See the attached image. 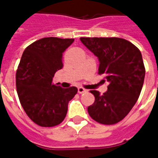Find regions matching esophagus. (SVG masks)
Instances as JSON below:
<instances>
[{"label": "esophagus", "instance_id": "obj_1", "mask_svg": "<svg viewBox=\"0 0 158 158\" xmlns=\"http://www.w3.org/2000/svg\"><path fill=\"white\" fill-rule=\"evenodd\" d=\"M86 91L85 89H84L83 87H79L78 88V92L79 93V94H83V93H85Z\"/></svg>", "mask_w": 158, "mask_h": 158}]
</instances>
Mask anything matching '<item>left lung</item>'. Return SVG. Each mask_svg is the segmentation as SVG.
<instances>
[{
	"mask_svg": "<svg viewBox=\"0 0 158 158\" xmlns=\"http://www.w3.org/2000/svg\"><path fill=\"white\" fill-rule=\"evenodd\" d=\"M80 40L98 57V73L109 82L103 95L89 91L95 102L88 106L89 115L102 124H115L139 98L146 73L141 53L131 42L118 37H81Z\"/></svg>",
	"mask_w": 158,
	"mask_h": 158,
	"instance_id": "8db88e82",
	"label": "left lung"
}]
</instances>
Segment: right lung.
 <instances>
[{"instance_id":"add662e5","label":"right lung","mask_w":158,"mask_h":158,"mask_svg":"<svg viewBox=\"0 0 158 158\" xmlns=\"http://www.w3.org/2000/svg\"><path fill=\"white\" fill-rule=\"evenodd\" d=\"M73 39L46 37L38 40L23 53L16 73V87L26 114L41 127H54L64 120L69 101L78 89L53 85L55 73L62 69V53Z\"/></svg>"}]
</instances>
